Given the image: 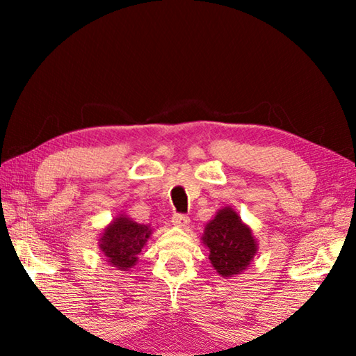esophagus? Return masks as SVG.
<instances>
[{
    "instance_id": "1",
    "label": "esophagus",
    "mask_w": 356,
    "mask_h": 356,
    "mask_svg": "<svg viewBox=\"0 0 356 356\" xmlns=\"http://www.w3.org/2000/svg\"><path fill=\"white\" fill-rule=\"evenodd\" d=\"M172 225L177 227H186L190 225V218L184 213H174L172 215Z\"/></svg>"
}]
</instances>
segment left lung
<instances>
[{
	"label": "left lung",
	"instance_id": "8db88e82",
	"mask_svg": "<svg viewBox=\"0 0 356 356\" xmlns=\"http://www.w3.org/2000/svg\"><path fill=\"white\" fill-rule=\"evenodd\" d=\"M202 243L209 250V259L216 273L222 278L242 273L257 252L251 229L232 207L218 210L215 218L207 222Z\"/></svg>",
	"mask_w": 356,
	"mask_h": 356
}]
</instances>
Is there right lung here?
<instances>
[{
    "label": "right lung",
    "instance_id": "obj_1",
    "mask_svg": "<svg viewBox=\"0 0 356 356\" xmlns=\"http://www.w3.org/2000/svg\"><path fill=\"white\" fill-rule=\"evenodd\" d=\"M150 234V226L140 225L127 215H119L105 227L99 238V248L106 256L111 267L127 272L136 265L138 254L147 243Z\"/></svg>",
    "mask_w": 356,
    "mask_h": 356
}]
</instances>
